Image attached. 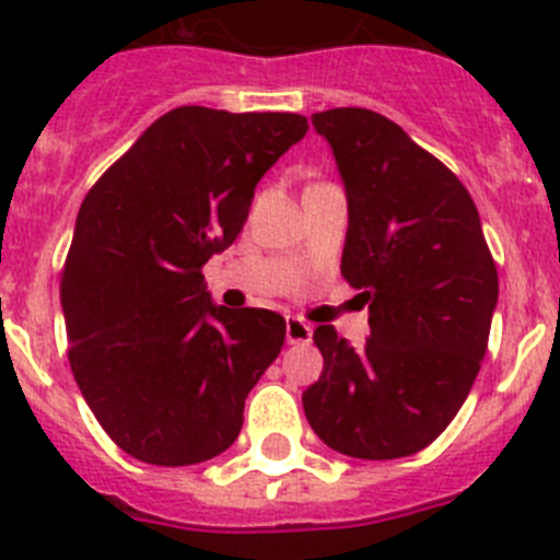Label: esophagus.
<instances>
[{
    "mask_svg": "<svg viewBox=\"0 0 560 560\" xmlns=\"http://www.w3.org/2000/svg\"><path fill=\"white\" fill-rule=\"evenodd\" d=\"M311 338H314V327L307 322L296 319V316L285 322V341L289 343H311Z\"/></svg>",
    "mask_w": 560,
    "mask_h": 560,
    "instance_id": "34e87169",
    "label": "esophagus"
}]
</instances>
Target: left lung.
<instances>
[{
    "mask_svg": "<svg viewBox=\"0 0 560 560\" xmlns=\"http://www.w3.org/2000/svg\"><path fill=\"white\" fill-rule=\"evenodd\" d=\"M347 194L341 275L369 305V338L332 325L314 341L322 377L302 394L314 433L350 458L424 450L460 410L489 347L500 283L460 179L366 107L311 116Z\"/></svg>",
    "mask_w": 560,
    "mask_h": 560,
    "instance_id": "obj_1",
    "label": "left lung"
}]
</instances>
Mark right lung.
<instances>
[{
    "label": "right lung",
    "mask_w": 560,
    "mask_h": 560,
    "mask_svg": "<svg viewBox=\"0 0 560 560\" xmlns=\"http://www.w3.org/2000/svg\"><path fill=\"white\" fill-rule=\"evenodd\" d=\"M305 132L296 113L177 107L82 199L60 280L69 361L132 458L191 466L238 439L285 319L217 305L202 266L238 238L260 177Z\"/></svg>",
    "instance_id": "right-lung-1"
}]
</instances>
